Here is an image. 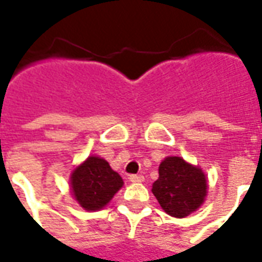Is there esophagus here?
Listing matches in <instances>:
<instances>
[{
    "label": "esophagus",
    "instance_id": "esophagus-1",
    "mask_svg": "<svg viewBox=\"0 0 262 262\" xmlns=\"http://www.w3.org/2000/svg\"><path fill=\"white\" fill-rule=\"evenodd\" d=\"M129 180L132 182H143L144 181V177L140 176V174H133V176L129 177Z\"/></svg>",
    "mask_w": 262,
    "mask_h": 262
}]
</instances>
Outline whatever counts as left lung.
Returning a JSON list of instances; mask_svg holds the SVG:
<instances>
[{"instance_id": "1", "label": "left lung", "mask_w": 262, "mask_h": 262, "mask_svg": "<svg viewBox=\"0 0 262 262\" xmlns=\"http://www.w3.org/2000/svg\"><path fill=\"white\" fill-rule=\"evenodd\" d=\"M206 189V177L201 168L188 164L181 157H167L160 164L159 180L151 191L170 216L184 217L202 205Z\"/></svg>"}]
</instances>
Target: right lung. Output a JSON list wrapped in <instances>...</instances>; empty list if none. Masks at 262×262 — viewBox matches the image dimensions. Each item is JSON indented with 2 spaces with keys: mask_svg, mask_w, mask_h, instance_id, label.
Returning a JSON list of instances; mask_svg holds the SVG:
<instances>
[{
  "mask_svg": "<svg viewBox=\"0 0 262 262\" xmlns=\"http://www.w3.org/2000/svg\"><path fill=\"white\" fill-rule=\"evenodd\" d=\"M123 185L120 176L111 168L108 161L88 157L71 176L74 198L86 210L102 209Z\"/></svg>",
  "mask_w": 262,
  "mask_h": 262,
  "instance_id": "1",
  "label": "right lung"
}]
</instances>
